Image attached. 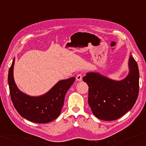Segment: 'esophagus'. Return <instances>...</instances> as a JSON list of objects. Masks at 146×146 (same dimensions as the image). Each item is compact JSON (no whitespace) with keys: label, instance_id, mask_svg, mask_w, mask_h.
<instances>
[{"label":"esophagus","instance_id":"34e87169","mask_svg":"<svg viewBox=\"0 0 146 146\" xmlns=\"http://www.w3.org/2000/svg\"><path fill=\"white\" fill-rule=\"evenodd\" d=\"M82 74L80 73V74H78L77 76H76V80L78 81H81L82 80Z\"/></svg>","mask_w":146,"mask_h":146}]
</instances>
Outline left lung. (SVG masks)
I'll return each mask as SVG.
<instances>
[{
    "mask_svg": "<svg viewBox=\"0 0 146 146\" xmlns=\"http://www.w3.org/2000/svg\"><path fill=\"white\" fill-rule=\"evenodd\" d=\"M129 73L125 79L115 81L98 73L83 78L88 89V104L94 115L106 121L115 120L132 108L139 93V69L132 56L129 58Z\"/></svg>",
    "mask_w": 146,
    "mask_h": 146,
    "instance_id": "obj_1",
    "label": "left lung"
}]
</instances>
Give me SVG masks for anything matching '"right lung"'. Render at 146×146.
Returning <instances> with one entry per match:
<instances>
[{"instance_id":"right-lung-1","label":"right lung","mask_w":146,"mask_h":146,"mask_svg":"<svg viewBox=\"0 0 146 146\" xmlns=\"http://www.w3.org/2000/svg\"><path fill=\"white\" fill-rule=\"evenodd\" d=\"M14 64L15 60L10 67L8 82L12 102L17 111L32 122L44 123L54 120L61 112L66 94L75 82V78L58 82L44 95L31 97L20 91L16 85L13 78Z\"/></svg>"}]
</instances>
